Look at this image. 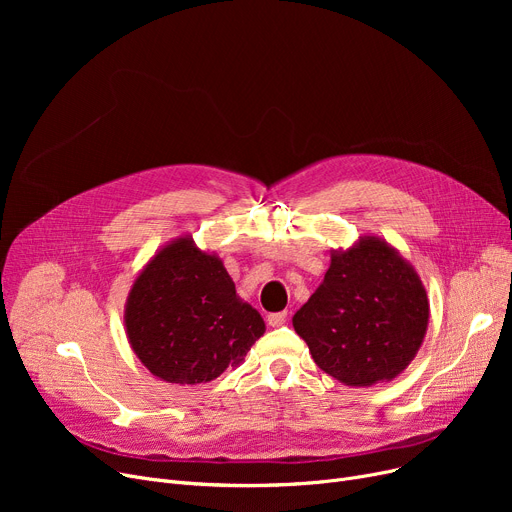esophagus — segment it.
I'll list each match as a JSON object with an SVG mask.
<instances>
[{"label":"esophagus","mask_w":512,"mask_h":512,"mask_svg":"<svg viewBox=\"0 0 512 512\" xmlns=\"http://www.w3.org/2000/svg\"><path fill=\"white\" fill-rule=\"evenodd\" d=\"M267 324H270L272 328H280L286 324V311H280V313H270L267 315Z\"/></svg>","instance_id":"1"}]
</instances>
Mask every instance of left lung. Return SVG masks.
I'll list each match as a JSON object with an SVG mask.
<instances>
[{"mask_svg":"<svg viewBox=\"0 0 512 512\" xmlns=\"http://www.w3.org/2000/svg\"><path fill=\"white\" fill-rule=\"evenodd\" d=\"M427 324L429 301L415 267L375 234L332 251L324 282L292 317L317 367L351 388L398 378Z\"/></svg>","mask_w":512,"mask_h":512,"instance_id":"8db88e82","label":"left lung"}]
</instances>
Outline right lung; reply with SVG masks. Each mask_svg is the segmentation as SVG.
Listing matches in <instances>:
<instances>
[{
	"label": "right lung",
	"instance_id": "1",
	"mask_svg": "<svg viewBox=\"0 0 512 512\" xmlns=\"http://www.w3.org/2000/svg\"><path fill=\"white\" fill-rule=\"evenodd\" d=\"M124 328L132 353L155 378L197 386L245 361L265 321L238 297L220 255L182 234L134 278Z\"/></svg>",
	"mask_w": 512,
	"mask_h": 512
}]
</instances>
